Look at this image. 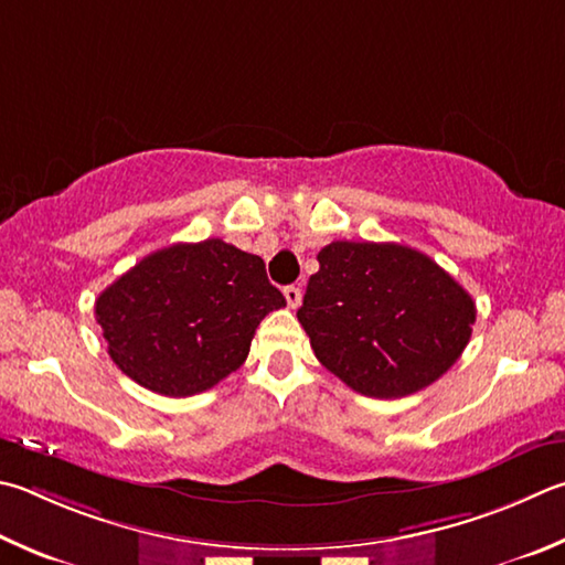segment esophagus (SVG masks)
<instances>
[{
    "mask_svg": "<svg viewBox=\"0 0 565 565\" xmlns=\"http://www.w3.org/2000/svg\"><path fill=\"white\" fill-rule=\"evenodd\" d=\"M284 296H286V303H289V309H299V306H301V296H303L299 286H286Z\"/></svg>",
    "mask_w": 565,
    "mask_h": 565,
    "instance_id": "obj_1",
    "label": "esophagus"
}]
</instances>
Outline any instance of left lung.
I'll return each instance as SVG.
<instances>
[{
    "mask_svg": "<svg viewBox=\"0 0 565 565\" xmlns=\"http://www.w3.org/2000/svg\"><path fill=\"white\" fill-rule=\"evenodd\" d=\"M296 316L318 361L355 393L413 395L465 351L477 309L427 254L403 244L331 242Z\"/></svg>",
    "mask_w": 565,
    "mask_h": 565,
    "instance_id": "obj_1",
    "label": "left lung"
}]
</instances>
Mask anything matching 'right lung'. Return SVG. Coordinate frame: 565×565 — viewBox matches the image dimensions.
<instances>
[{
    "label": "right lung",
    "mask_w": 565,
    "mask_h": 565,
    "mask_svg": "<svg viewBox=\"0 0 565 565\" xmlns=\"http://www.w3.org/2000/svg\"><path fill=\"white\" fill-rule=\"evenodd\" d=\"M281 306L262 256L204 239L152 252L118 276L96 299V321L130 381L188 397L237 371L256 326Z\"/></svg>",
    "instance_id": "1"
}]
</instances>
